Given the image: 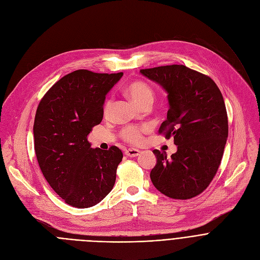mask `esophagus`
I'll list each match as a JSON object with an SVG mask.
<instances>
[{"mask_svg":"<svg viewBox=\"0 0 260 260\" xmlns=\"http://www.w3.org/2000/svg\"><path fill=\"white\" fill-rule=\"evenodd\" d=\"M124 154L126 156H129V157H136V156H138L140 154V150H138V149H127L124 152Z\"/></svg>","mask_w":260,"mask_h":260,"instance_id":"1","label":"esophagus"}]
</instances>
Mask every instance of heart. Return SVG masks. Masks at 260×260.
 Instances as JSON below:
<instances>
[{
  "instance_id": "b5f03b06",
  "label": "heart",
  "mask_w": 260,
  "mask_h": 260,
  "mask_svg": "<svg viewBox=\"0 0 260 260\" xmlns=\"http://www.w3.org/2000/svg\"><path fill=\"white\" fill-rule=\"evenodd\" d=\"M125 93L138 106H142L143 104L148 103V102L152 103L153 95H154L152 88L143 81L132 82L125 88ZM111 107H112V101L108 100L104 106V112L108 113ZM146 131H147L146 126H144V127L129 126V127L124 128L121 132V136L125 142L134 144V145H138L143 142V134Z\"/></svg>"
}]
</instances>
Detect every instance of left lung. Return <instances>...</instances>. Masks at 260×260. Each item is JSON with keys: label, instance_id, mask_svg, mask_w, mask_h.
Listing matches in <instances>:
<instances>
[{"label": "left lung", "instance_id": "1", "mask_svg": "<svg viewBox=\"0 0 260 260\" xmlns=\"http://www.w3.org/2000/svg\"><path fill=\"white\" fill-rule=\"evenodd\" d=\"M168 93L170 109L160 127L167 139L174 137L177 152L153 150L156 165L150 178L155 188L175 200L202 193L220 166L229 136L223 96L216 83L204 74L183 64L140 71Z\"/></svg>", "mask_w": 260, "mask_h": 260}]
</instances>
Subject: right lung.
I'll list each match as a JSON object with an SVG mask.
<instances>
[{
    "instance_id": "add662e5",
    "label": "right lung",
    "mask_w": 260,
    "mask_h": 260,
    "mask_svg": "<svg viewBox=\"0 0 260 260\" xmlns=\"http://www.w3.org/2000/svg\"><path fill=\"white\" fill-rule=\"evenodd\" d=\"M123 73L77 70L59 79L42 98L34 122L35 152L51 188L70 206H95L112 190L123 154L91 148L87 140L104 115L106 94Z\"/></svg>"
}]
</instances>
